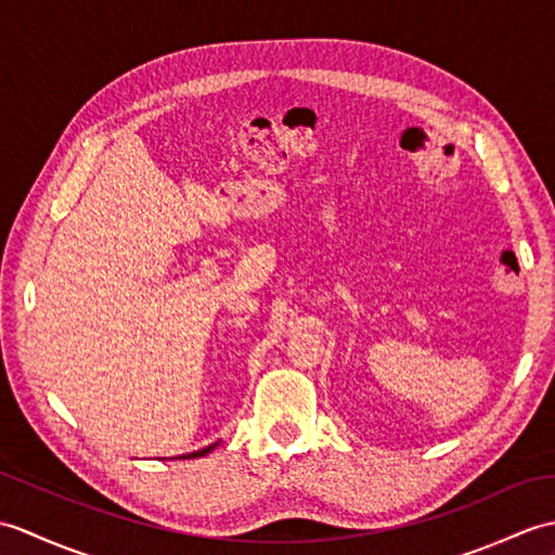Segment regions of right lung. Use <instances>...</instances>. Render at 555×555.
I'll list each match as a JSON object with an SVG mask.
<instances>
[{
    "mask_svg": "<svg viewBox=\"0 0 555 555\" xmlns=\"http://www.w3.org/2000/svg\"><path fill=\"white\" fill-rule=\"evenodd\" d=\"M217 444H219V442H212V444H208V447L198 449V452H191V454H184V456H179V459H198V456H205V454H210Z\"/></svg>",
    "mask_w": 555,
    "mask_h": 555,
    "instance_id": "obj_1",
    "label": "right lung"
}]
</instances>
